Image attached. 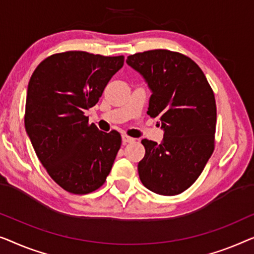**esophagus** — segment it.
<instances>
[{
    "label": "esophagus",
    "instance_id": "esophagus-1",
    "mask_svg": "<svg viewBox=\"0 0 254 254\" xmlns=\"http://www.w3.org/2000/svg\"><path fill=\"white\" fill-rule=\"evenodd\" d=\"M122 141L124 142V144H127V142H133L134 138L128 137V135H127V134H122Z\"/></svg>",
    "mask_w": 254,
    "mask_h": 254
}]
</instances>
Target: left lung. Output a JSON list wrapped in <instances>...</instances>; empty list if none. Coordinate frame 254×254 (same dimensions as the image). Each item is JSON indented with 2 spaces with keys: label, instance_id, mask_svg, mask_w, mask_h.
Instances as JSON below:
<instances>
[{
  "label": "left lung",
  "instance_id": "left-lung-1",
  "mask_svg": "<svg viewBox=\"0 0 254 254\" xmlns=\"http://www.w3.org/2000/svg\"><path fill=\"white\" fill-rule=\"evenodd\" d=\"M127 63L147 84V114L160 117L163 130L160 144L141 140L146 153L138 163L139 178L155 193L180 194L194 183L214 151V93L201 69L180 53L155 49L130 55Z\"/></svg>",
  "mask_w": 254,
  "mask_h": 254
}]
</instances>
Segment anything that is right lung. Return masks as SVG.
Wrapping results in <instances>:
<instances>
[{"label":"right lung","instance_id":"1","mask_svg":"<svg viewBox=\"0 0 254 254\" xmlns=\"http://www.w3.org/2000/svg\"><path fill=\"white\" fill-rule=\"evenodd\" d=\"M123 64V56L60 53L42 61L28 83L25 130L49 176L70 193L95 191L112 170L121 134L88 124L85 113Z\"/></svg>","mask_w":254,"mask_h":254}]
</instances>
